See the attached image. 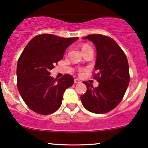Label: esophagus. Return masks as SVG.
Masks as SVG:
<instances>
[{
  "mask_svg": "<svg viewBox=\"0 0 148 148\" xmlns=\"http://www.w3.org/2000/svg\"><path fill=\"white\" fill-rule=\"evenodd\" d=\"M74 82H75V83H76V84H77V83H80V80L78 79H75Z\"/></svg>",
  "mask_w": 148,
  "mask_h": 148,
  "instance_id": "obj_1",
  "label": "esophagus"
}]
</instances>
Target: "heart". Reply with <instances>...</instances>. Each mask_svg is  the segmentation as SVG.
I'll list each match as a JSON object with an SVG mask.
<instances>
[{"label": "heart", "mask_w": 148, "mask_h": 148, "mask_svg": "<svg viewBox=\"0 0 148 148\" xmlns=\"http://www.w3.org/2000/svg\"><path fill=\"white\" fill-rule=\"evenodd\" d=\"M87 47H89V45H84L82 46V49H84V48H87Z\"/></svg>", "instance_id": "heart-1"}]
</instances>
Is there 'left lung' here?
<instances>
[{
	"label": "left lung",
	"mask_w": 148,
	"mask_h": 148,
	"mask_svg": "<svg viewBox=\"0 0 148 148\" xmlns=\"http://www.w3.org/2000/svg\"><path fill=\"white\" fill-rule=\"evenodd\" d=\"M84 39L92 41L96 49L94 78L97 87L84 82L87 92L81 96L83 106L94 113L113 110L123 99L130 81L127 58L113 39L100 34L89 35Z\"/></svg>",
	"instance_id": "obj_1"
}]
</instances>
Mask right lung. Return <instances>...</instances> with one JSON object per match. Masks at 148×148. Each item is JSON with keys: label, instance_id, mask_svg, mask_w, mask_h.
Instances as JSON below:
<instances>
[{"label": "right lung", "instance_id": "1", "mask_svg": "<svg viewBox=\"0 0 148 148\" xmlns=\"http://www.w3.org/2000/svg\"><path fill=\"white\" fill-rule=\"evenodd\" d=\"M78 38L38 35L28 43L16 66L17 88L25 103L40 114L53 113L60 108L63 95L73 84L71 75L57 79L50 70L64 57L66 49Z\"/></svg>", "mask_w": 148, "mask_h": 148}]
</instances>
